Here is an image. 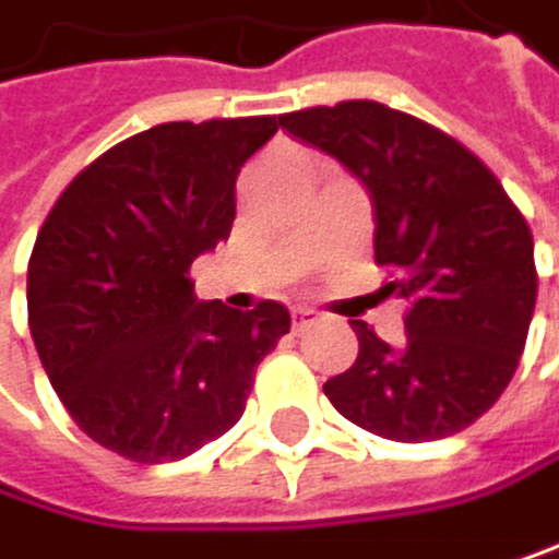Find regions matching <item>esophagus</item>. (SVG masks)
<instances>
[{
    "mask_svg": "<svg viewBox=\"0 0 559 559\" xmlns=\"http://www.w3.org/2000/svg\"><path fill=\"white\" fill-rule=\"evenodd\" d=\"M312 325H319V312H312V308H295V312H292V329L301 335Z\"/></svg>",
    "mask_w": 559,
    "mask_h": 559,
    "instance_id": "esophagus-1",
    "label": "esophagus"
}]
</instances>
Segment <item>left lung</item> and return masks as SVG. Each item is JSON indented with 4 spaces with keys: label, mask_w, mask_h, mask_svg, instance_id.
<instances>
[{
    "label": "left lung",
    "mask_w": 559,
    "mask_h": 559,
    "mask_svg": "<svg viewBox=\"0 0 559 559\" xmlns=\"http://www.w3.org/2000/svg\"><path fill=\"white\" fill-rule=\"evenodd\" d=\"M277 124L366 186L377 264L407 298L404 343L349 322L359 356L322 390L346 420L390 441L465 431L516 373L536 305L533 234L502 182L435 124L377 100L305 108Z\"/></svg>",
    "instance_id": "obj_1"
}]
</instances>
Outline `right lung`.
I'll list each match as a JSON object with an SVG mask.
<instances>
[{"label": "right lung", "instance_id": "add662e5", "mask_svg": "<svg viewBox=\"0 0 559 559\" xmlns=\"http://www.w3.org/2000/svg\"><path fill=\"white\" fill-rule=\"evenodd\" d=\"M277 118L169 121L73 179L39 227L26 305L57 396L100 448L179 462L227 435L258 362L292 329L282 301H197L189 264L234 227L240 166Z\"/></svg>", "mask_w": 559, "mask_h": 559}]
</instances>
